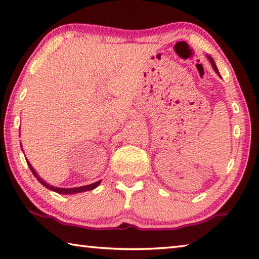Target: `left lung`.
Here are the masks:
<instances>
[{"label":"left lung","mask_w":259,"mask_h":259,"mask_svg":"<svg viewBox=\"0 0 259 259\" xmlns=\"http://www.w3.org/2000/svg\"><path fill=\"white\" fill-rule=\"evenodd\" d=\"M207 58H209V61H210V63H211V65H212V67H213V70L215 71V73H217L219 77H220V74H219V71H218V69H217V66H215V63L213 62V59H212V57L211 56H209V55H207Z\"/></svg>","instance_id":"left-lung-1"}]
</instances>
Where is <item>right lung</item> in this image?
I'll list each match as a JSON object with an SVG mask.
<instances>
[{"label": "right lung", "instance_id": "obj_1", "mask_svg": "<svg viewBox=\"0 0 259 259\" xmlns=\"http://www.w3.org/2000/svg\"><path fill=\"white\" fill-rule=\"evenodd\" d=\"M20 145H22V143H20ZM20 147H22V146H20ZM22 150H23V148H22ZM26 162H27L28 167L31 168V171H32V173L34 175V177H35L36 179L39 180L40 184L44 185L45 187L48 188L49 190H53V192H55V193L67 195V194H77V193L88 192V190L95 189V188L97 187V186H99V185L101 184V180H100V181H97V182H94V184H91V185H87V186H81V187H74V188H59V187H55V186H52L50 184H48V182H46L44 179H42V178L39 177V175H37L36 171L33 168V166H32L31 164H29V162H28L27 159H26Z\"/></svg>", "mask_w": 259, "mask_h": 259}]
</instances>
